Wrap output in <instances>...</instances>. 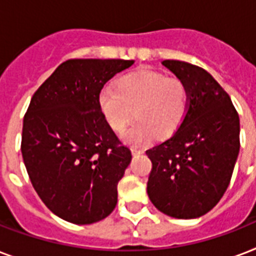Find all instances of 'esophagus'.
Returning a JSON list of instances; mask_svg holds the SVG:
<instances>
[{
  "instance_id": "obj_1",
  "label": "esophagus",
  "mask_w": 256,
  "mask_h": 256,
  "mask_svg": "<svg viewBox=\"0 0 256 256\" xmlns=\"http://www.w3.org/2000/svg\"><path fill=\"white\" fill-rule=\"evenodd\" d=\"M132 156H140V154H144V150H142V148H134V146H132Z\"/></svg>"
}]
</instances>
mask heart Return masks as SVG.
<instances>
[{
  "mask_svg": "<svg viewBox=\"0 0 256 256\" xmlns=\"http://www.w3.org/2000/svg\"><path fill=\"white\" fill-rule=\"evenodd\" d=\"M100 114L116 132H122L134 116L128 138L144 142L168 138L178 132L188 112V90L179 80L154 70H140L120 78L116 86H104L98 94Z\"/></svg>",
  "mask_w": 256,
  "mask_h": 256,
  "instance_id": "obj_1",
  "label": "heart"
}]
</instances>
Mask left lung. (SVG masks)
I'll list each match as a JSON object with an SVG mask.
<instances>
[{
  "label": "left lung",
  "mask_w": 256,
  "mask_h": 256,
  "mask_svg": "<svg viewBox=\"0 0 256 256\" xmlns=\"http://www.w3.org/2000/svg\"><path fill=\"white\" fill-rule=\"evenodd\" d=\"M187 86L188 112L171 138L148 148V194L164 214L202 216L220 200L238 158L239 116L210 73L188 62H162Z\"/></svg>",
  "instance_id": "left-lung-1"
}]
</instances>
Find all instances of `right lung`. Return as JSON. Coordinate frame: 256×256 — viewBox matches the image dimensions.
I'll return each mask as SVG.
<instances>
[{
    "mask_svg": "<svg viewBox=\"0 0 256 256\" xmlns=\"http://www.w3.org/2000/svg\"><path fill=\"white\" fill-rule=\"evenodd\" d=\"M128 60H68L32 96L21 152L30 182L52 212L76 224L102 220L132 152L106 124L98 94Z\"/></svg>",
    "mask_w": 256,
    "mask_h": 256,
    "instance_id": "right-lung-1",
    "label": "right lung"
}]
</instances>
